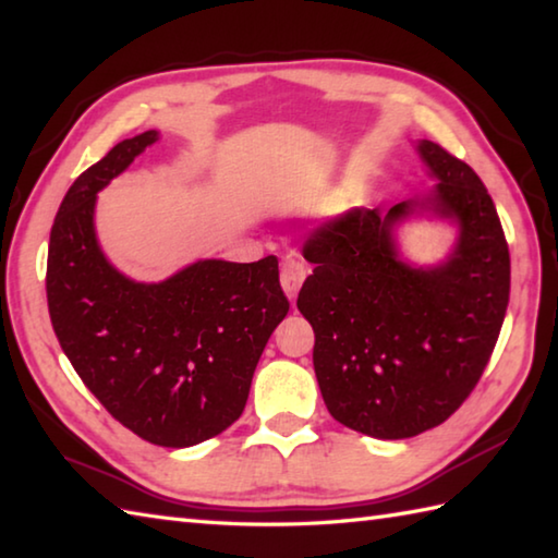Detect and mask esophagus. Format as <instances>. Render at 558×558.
Wrapping results in <instances>:
<instances>
[{
  "instance_id": "34e87169",
  "label": "esophagus",
  "mask_w": 558,
  "mask_h": 558,
  "mask_svg": "<svg viewBox=\"0 0 558 558\" xmlns=\"http://www.w3.org/2000/svg\"><path fill=\"white\" fill-rule=\"evenodd\" d=\"M304 278H306V266H304L302 256H298V254L286 256V260H282V266H280V282L290 300L298 298Z\"/></svg>"
}]
</instances>
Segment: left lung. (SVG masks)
<instances>
[{
	"mask_svg": "<svg viewBox=\"0 0 558 558\" xmlns=\"http://www.w3.org/2000/svg\"><path fill=\"white\" fill-rule=\"evenodd\" d=\"M414 148L436 184L318 230L304 246L314 272L298 298L314 328L328 412L386 441L434 429L462 405L492 357L511 292V256L487 186L434 141ZM412 215L457 228L441 265L401 258L395 230Z\"/></svg>",
	"mask_w": 558,
	"mask_h": 558,
	"instance_id": "obj_1",
	"label": "left lung"
}]
</instances>
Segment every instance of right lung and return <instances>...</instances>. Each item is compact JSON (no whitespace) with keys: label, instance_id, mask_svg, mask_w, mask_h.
<instances>
[{"label":"right lung","instance_id":"add662e5","mask_svg":"<svg viewBox=\"0 0 558 558\" xmlns=\"http://www.w3.org/2000/svg\"><path fill=\"white\" fill-rule=\"evenodd\" d=\"M124 138L69 186L47 252V306L59 345L117 422L189 448L240 420L254 369L290 302L278 258H198L160 282L117 270L96 234L98 192L156 144Z\"/></svg>","mask_w":558,"mask_h":558}]
</instances>
